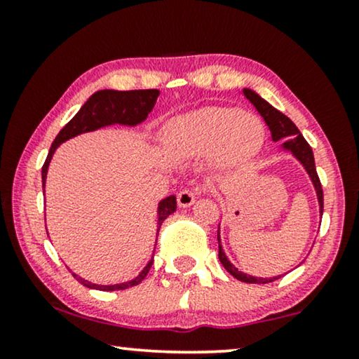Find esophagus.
Returning <instances> with one entry per match:
<instances>
[{
	"label": "esophagus",
	"mask_w": 359,
	"mask_h": 359,
	"mask_svg": "<svg viewBox=\"0 0 359 359\" xmlns=\"http://www.w3.org/2000/svg\"><path fill=\"white\" fill-rule=\"evenodd\" d=\"M176 201H178L180 208H191V205L196 203V194L189 189H183V191H180L178 199Z\"/></svg>",
	"instance_id": "obj_1"
}]
</instances>
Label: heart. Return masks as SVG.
Wrapping results in <instances>:
<instances>
[{
  "label": "heart",
  "mask_w": 359,
  "mask_h": 359,
  "mask_svg": "<svg viewBox=\"0 0 359 359\" xmlns=\"http://www.w3.org/2000/svg\"><path fill=\"white\" fill-rule=\"evenodd\" d=\"M264 139L262 121L235 107H203L170 122L165 149L176 160L212 155L220 170H232L258 154Z\"/></svg>",
  "instance_id": "1"
}]
</instances>
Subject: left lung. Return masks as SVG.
<instances>
[{"label":"left lung","mask_w":359,"mask_h":359,"mask_svg":"<svg viewBox=\"0 0 359 359\" xmlns=\"http://www.w3.org/2000/svg\"><path fill=\"white\" fill-rule=\"evenodd\" d=\"M243 95L247 100L252 102V104L257 107V111L262 114V117L266 122V126L271 130V139L273 142L278 140H284L287 139L283 144V149L291 151V154L296 156L304 168H306L309 178H311L313 188H316L317 193V201H318V210H320V215L323 214V191H322V184L320 180H318L317 170H316V160H313V151L311 149V145L307 144V140L304 139L301 132L296 127V124L289 119L287 116H284L281 111H278L276 107H273L268 101H264L262 96H258L257 93L245 88ZM217 240H219V259L220 263L224 264V268L232 274L233 278H237L238 281L242 283H250V284H266L271 281H276L281 276H274V278H257V276H250L247 273L238 271L237 268L233 266L232 263L229 262V258L225 257L222 245H220V232H217Z\"/></svg>","instance_id":"1"}]
</instances>
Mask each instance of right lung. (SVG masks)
<instances>
[{"mask_svg": "<svg viewBox=\"0 0 359 359\" xmlns=\"http://www.w3.org/2000/svg\"><path fill=\"white\" fill-rule=\"evenodd\" d=\"M158 90H132V91H116V90H101L96 91L95 95L90 96L85 104L81 106V109L76 112L75 117L58 132V135L53 140V144L48 150L47 160L42 166V186L46 188V180H47V170L50 165V160L58 145L67 142L68 139L83 134V132H91L101 127L112 126V124H122V126H137L140 122L147 119V116L150 114L154 109L156 97H158ZM176 210V198L175 196H168L163 201H160L158 204V229H156V237H158V230L163 224V220L168 217L170 214H173ZM151 263H154V257L147 266L142 269L139 276H135L132 281L121 283V284H109V286H101V284H95L86 281L78 276V274L72 273L73 278H76L78 283H81L83 286L90 289H100V291H124L132 286H137L144 281L147 274H149Z\"/></svg>", "mask_w": 359, "mask_h": 359, "instance_id": "obj_1", "label": "right lung"}]
</instances>
